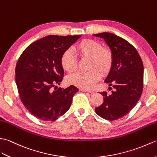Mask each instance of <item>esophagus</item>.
I'll use <instances>...</instances> for the list:
<instances>
[{
  "mask_svg": "<svg viewBox=\"0 0 157 157\" xmlns=\"http://www.w3.org/2000/svg\"><path fill=\"white\" fill-rule=\"evenodd\" d=\"M80 90H81V91L83 92H87V93H93V90H86V89H81Z\"/></svg>",
  "mask_w": 157,
  "mask_h": 157,
  "instance_id": "1",
  "label": "esophagus"
}]
</instances>
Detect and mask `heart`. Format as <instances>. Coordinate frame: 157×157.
<instances>
[{
  "label": "heart",
  "mask_w": 157,
  "mask_h": 157,
  "mask_svg": "<svg viewBox=\"0 0 157 157\" xmlns=\"http://www.w3.org/2000/svg\"><path fill=\"white\" fill-rule=\"evenodd\" d=\"M75 50L80 57L89 58V69L87 72H77L68 76L67 82L83 89H92L99 80V72L105 76L111 71L113 65V54L110 50L102 48L101 44L93 40H83L76 45ZM60 63L64 71L71 72L77 67L76 57L70 50L62 54ZM99 72L98 73V72Z\"/></svg>",
  "instance_id": "heart-1"
}]
</instances>
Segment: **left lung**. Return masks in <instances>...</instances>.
<instances>
[{"label": "left lung", "instance_id": "1", "mask_svg": "<svg viewBox=\"0 0 157 157\" xmlns=\"http://www.w3.org/2000/svg\"><path fill=\"white\" fill-rule=\"evenodd\" d=\"M93 36L103 39L112 52L113 65L105 82L115 89L110 94L99 93L103 97V103L95 110L104 119L116 120L130 112L140 98L143 64L136 48L126 40L109 32Z\"/></svg>", "mask_w": 157, "mask_h": 157}]
</instances>
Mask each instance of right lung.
I'll return each instance as SVG.
<instances>
[{
  "label": "right lung",
  "instance_id": "1",
  "mask_svg": "<svg viewBox=\"0 0 157 157\" xmlns=\"http://www.w3.org/2000/svg\"><path fill=\"white\" fill-rule=\"evenodd\" d=\"M81 36L50 35L30 44L16 65L15 81L21 100L38 119L54 121L67 112L78 89L71 85L57 87L64 74L62 54Z\"/></svg>",
  "mask_w": 157,
  "mask_h": 157
}]
</instances>
